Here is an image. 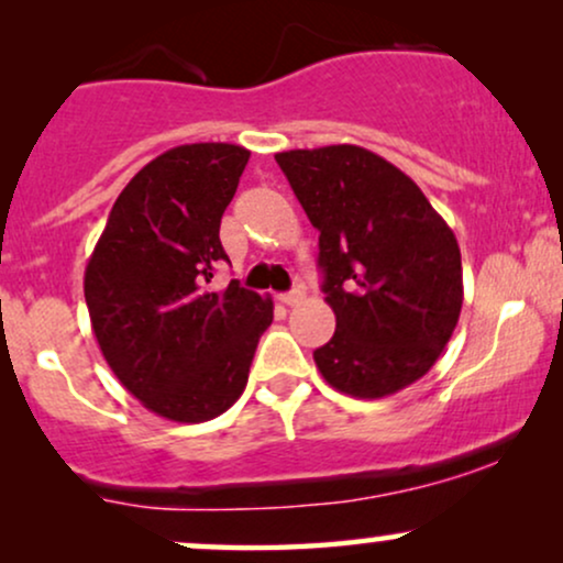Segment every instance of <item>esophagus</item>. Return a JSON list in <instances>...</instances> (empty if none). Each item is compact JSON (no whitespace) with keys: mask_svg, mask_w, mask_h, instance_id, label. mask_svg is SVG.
Here are the masks:
<instances>
[{"mask_svg":"<svg viewBox=\"0 0 563 563\" xmlns=\"http://www.w3.org/2000/svg\"><path fill=\"white\" fill-rule=\"evenodd\" d=\"M303 296H307V294H303V286H296L294 290H288V294H283L280 301L288 303V307H296V303L303 301Z\"/></svg>","mask_w":563,"mask_h":563,"instance_id":"1","label":"esophagus"}]
</instances>
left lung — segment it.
Segmentation results:
<instances>
[{"label":"left lung","instance_id":"8db88e82","mask_svg":"<svg viewBox=\"0 0 563 563\" xmlns=\"http://www.w3.org/2000/svg\"><path fill=\"white\" fill-rule=\"evenodd\" d=\"M320 232L335 333L314 349L341 394L380 399L416 384L448 346L463 307L455 232L405 172L360 145L275 156Z\"/></svg>","mask_w":563,"mask_h":563}]
</instances>
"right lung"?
Here are the masks:
<instances>
[{"label":"right lung","instance_id":"add662e5","mask_svg":"<svg viewBox=\"0 0 563 563\" xmlns=\"http://www.w3.org/2000/svg\"><path fill=\"white\" fill-rule=\"evenodd\" d=\"M251 153L192 142L161 153L115 198L84 269V299L102 357L156 416L200 423L235 405L273 299L209 290L228 260L219 224Z\"/></svg>","mask_w":563,"mask_h":563}]
</instances>
